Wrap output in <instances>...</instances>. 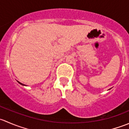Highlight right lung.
Listing matches in <instances>:
<instances>
[{"label":"right lung","instance_id":"add662e5","mask_svg":"<svg viewBox=\"0 0 129 129\" xmlns=\"http://www.w3.org/2000/svg\"><path fill=\"white\" fill-rule=\"evenodd\" d=\"M17 82H19V84H21V85H24V84H22V83L19 82V81H17Z\"/></svg>","mask_w":129,"mask_h":129}]
</instances>
